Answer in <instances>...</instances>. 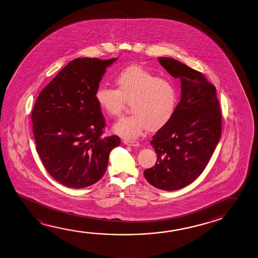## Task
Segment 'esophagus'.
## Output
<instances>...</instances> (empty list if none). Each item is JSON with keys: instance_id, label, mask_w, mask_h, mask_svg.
<instances>
[{"instance_id": "esophagus-1", "label": "esophagus", "mask_w": 258, "mask_h": 258, "mask_svg": "<svg viewBox=\"0 0 258 258\" xmlns=\"http://www.w3.org/2000/svg\"><path fill=\"white\" fill-rule=\"evenodd\" d=\"M123 143L126 145H130V146H139L140 143L138 141L134 140H123Z\"/></svg>"}]
</instances>
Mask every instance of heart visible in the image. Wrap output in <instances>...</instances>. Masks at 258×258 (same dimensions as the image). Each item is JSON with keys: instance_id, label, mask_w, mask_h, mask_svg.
I'll return each mask as SVG.
<instances>
[{"instance_id": "heart-1", "label": "heart", "mask_w": 258, "mask_h": 258, "mask_svg": "<svg viewBox=\"0 0 258 258\" xmlns=\"http://www.w3.org/2000/svg\"><path fill=\"white\" fill-rule=\"evenodd\" d=\"M116 89L100 86L96 88V104L109 117L122 114L126 103L133 114L114 125L118 136L135 139L147 129L157 131L170 122L178 105V92L170 80L139 67L121 71L114 79Z\"/></svg>"}]
</instances>
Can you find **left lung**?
Masks as SVG:
<instances>
[{
    "mask_svg": "<svg viewBox=\"0 0 258 258\" xmlns=\"http://www.w3.org/2000/svg\"><path fill=\"white\" fill-rule=\"evenodd\" d=\"M158 60L180 79L181 98L170 122L151 141L157 162L144 174L155 188L176 190L205 169L221 136L222 118L216 88L202 73L170 57Z\"/></svg>",
    "mask_w": 258,
    "mask_h": 258,
    "instance_id": "1",
    "label": "left lung"
}]
</instances>
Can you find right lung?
<instances>
[{"instance_id": "right-lung-1", "label": "right lung", "mask_w": 258, "mask_h": 258, "mask_svg": "<svg viewBox=\"0 0 258 258\" xmlns=\"http://www.w3.org/2000/svg\"><path fill=\"white\" fill-rule=\"evenodd\" d=\"M116 58L70 61L39 93L31 113L36 151L53 179L82 188L105 174L116 136L104 137L105 117L95 99L105 69Z\"/></svg>"}]
</instances>
